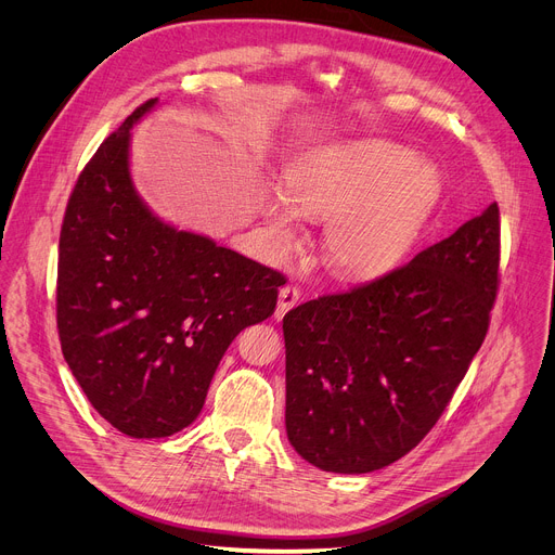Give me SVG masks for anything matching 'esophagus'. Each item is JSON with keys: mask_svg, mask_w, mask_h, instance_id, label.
Returning a JSON list of instances; mask_svg holds the SVG:
<instances>
[{"mask_svg": "<svg viewBox=\"0 0 555 555\" xmlns=\"http://www.w3.org/2000/svg\"><path fill=\"white\" fill-rule=\"evenodd\" d=\"M298 298H300V289L296 285H285V287L279 289V307H276V313H274L279 321L283 319L285 311H289L298 302Z\"/></svg>", "mask_w": 555, "mask_h": 555, "instance_id": "obj_1", "label": "esophagus"}]
</instances>
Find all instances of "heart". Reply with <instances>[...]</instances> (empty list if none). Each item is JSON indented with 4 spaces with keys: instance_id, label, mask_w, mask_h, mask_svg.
Segmentation results:
<instances>
[{
    "instance_id": "obj_1",
    "label": "heart",
    "mask_w": 555,
    "mask_h": 555,
    "mask_svg": "<svg viewBox=\"0 0 555 555\" xmlns=\"http://www.w3.org/2000/svg\"><path fill=\"white\" fill-rule=\"evenodd\" d=\"M443 193L435 165L384 140L313 149L285 173V197L268 202L266 217L281 242L298 232L294 207L330 219L323 255L340 276H373L400 266Z\"/></svg>"
}]
</instances>
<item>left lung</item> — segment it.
I'll return each mask as SVG.
<instances>
[{"mask_svg":"<svg viewBox=\"0 0 555 555\" xmlns=\"http://www.w3.org/2000/svg\"><path fill=\"white\" fill-rule=\"evenodd\" d=\"M499 248L494 202L411 263L285 313V428L305 461L364 474L430 433L486 340Z\"/></svg>","mask_w":555,"mask_h":555,"instance_id":"1","label":"left lung"}]
</instances>
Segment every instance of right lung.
I'll list each match as a JSON object with an SVG mask.
<instances>
[{
	"label": "right lung",
	"instance_id": "add662e5",
	"mask_svg": "<svg viewBox=\"0 0 555 555\" xmlns=\"http://www.w3.org/2000/svg\"><path fill=\"white\" fill-rule=\"evenodd\" d=\"M140 105L94 153L69 195L56 279L63 358L122 435L171 437L202 413L230 343L274 313L285 276L163 221L129 171Z\"/></svg>",
	"mask_w": 555,
	"mask_h": 555
}]
</instances>
